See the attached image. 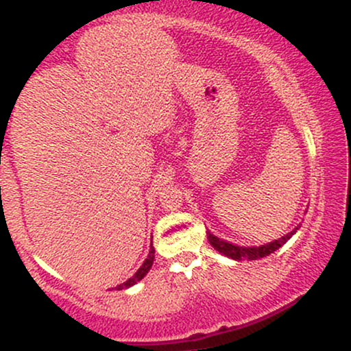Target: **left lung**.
<instances>
[{
	"instance_id": "left-lung-1",
	"label": "left lung",
	"mask_w": 351,
	"mask_h": 351,
	"mask_svg": "<svg viewBox=\"0 0 351 351\" xmlns=\"http://www.w3.org/2000/svg\"><path fill=\"white\" fill-rule=\"evenodd\" d=\"M293 232H295V231L289 232V234H285L284 237H280V239L274 241V243L261 245V247H239V245L224 243L223 239H219V237L213 236L211 232H208V241H209V244H211L213 247L216 249V251H219L221 254H224V256L231 257V259H236V261H243V259L254 261V259H261V257H265V256H269V254H272L274 251H277V249H279L280 245H284L289 239H291V236L293 234Z\"/></svg>"
}]
</instances>
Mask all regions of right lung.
Returning <instances> with one entry per match:
<instances>
[{
  "instance_id": "right-lung-1",
  "label": "right lung",
  "mask_w": 351,
  "mask_h": 351,
  "mask_svg": "<svg viewBox=\"0 0 351 351\" xmlns=\"http://www.w3.org/2000/svg\"><path fill=\"white\" fill-rule=\"evenodd\" d=\"M153 259H155V249H153V245H150V252H148V257H147V259H145V263L142 264V267H140L138 271L135 272L134 277H130V279H128L127 282H123V284H120L119 287H115L117 291H122V289L130 287V285H134L138 280H142L143 277L147 276V272L150 271V267H152V264H153Z\"/></svg>"
}]
</instances>
